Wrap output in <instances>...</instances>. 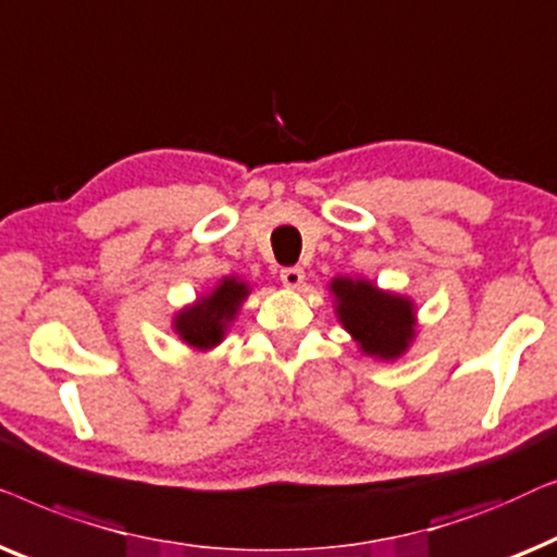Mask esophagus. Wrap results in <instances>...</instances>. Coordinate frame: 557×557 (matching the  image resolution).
Segmentation results:
<instances>
[{"label":"esophagus","instance_id":"esophagus-1","mask_svg":"<svg viewBox=\"0 0 557 557\" xmlns=\"http://www.w3.org/2000/svg\"><path fill=\"white\" fill-rule=\"evenodd\" d=\"M280 280H282V285H285V287L297 289L305 280V270L302 268H285L280 272Z\"/></svg>","mask_w":557,"mask_h":557}]
</instances>
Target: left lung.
Listing matches in <instances>:
<instances>
[{"label":"left lung","mask_w":557,"mask_h":557,"mask_svg":"<svg viewBox=\"0 0 557 557\" xmlns=\"http://www.w3.org/2000/svg\"><path fill=\"white\" fill-rule=\"evenodd\" d=\"M338 323L358 343L360 354L396 360L417 338V305L363 277H333L327 285Z\"/></svg>","instance_id":"1"}]
</instances>
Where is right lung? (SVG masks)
Instances as JSON below:
<instances>
[{
  "instance_id": "obj_1",
  "label": "right lung",
  "mask_w": 557,
  "mask_h": 557,
  "mask_svg": "<svg viewBox=\"0 0 557 557\" xmlns=\"http://www.w3.org/2000/svg\"><path fill=\"white\" fill-rule=\"evenodd\" d=\"M249 285L239 277H222L211 293L201 295L174 315V333L194 350L216 348L247 300Z\"/></svg>"
}]
</instances>
